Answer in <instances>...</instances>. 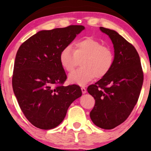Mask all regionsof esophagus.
<instances>
[{
    "mask_svg": "<svg viewBox=\"0 0 151 151\" xmlns=\"http://www.w3.org/2000/svg\"><path fill=\"white\" fill-rule=\"evenodd\" d=\"M81 90H82V93H86V88H85V86H82V87H81Z\"/></svg>",
    "mask_w": 151,
    "mask_h": 151,
    "instance_id": "34e87169",
    "label": "esophagus"
}]
</instances>
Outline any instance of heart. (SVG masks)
<instances>
[{
    "label": "heart",
    "instance_id": "b5f03b06",
    "mask_svg": "<svg viewBox=\"0 0 151 151\" xmlns=\"http://www.w3.org/2000/svg\"><path fill=\"white\" fill-rule=\"evenodd\" d=\"M82 59V67L69 76L71 83L85 84L96 77L102 78L109 73L114 63V53L110 47L104 46L92 38L77 40L71 46L62 49L59 55L60 65L67 72L73 71Z\"/></svg>",
    "mask_w": 151,
    "mask_h": 151
}]
</instances>
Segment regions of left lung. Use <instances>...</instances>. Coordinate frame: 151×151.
I'll list each match as a JSON object with an SVG mask.
<instances>
[{"label": "left lung", "mask_w": 151, "mask_h": 151, "mask_svg": "<svg viewBox=\"0 0 151 151\" xmlns=\"http://www.w3.org/2000/svg\"><path fill=\"white\" fill-rule=\"evenodd\" d=\"M114 47V63L111 71L87 91L95 99L90 117L97 127L112 129L123 123L137 104L144 73L137 50L114 30L100 27Z\"/></svg>", "instance_id": "left-lung-1"}]
</instances>
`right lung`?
I'll return each mask as SVG.
<instances>
[{
	"mask_svg": "<svg viewBox=\"0 0 151 151\" xmlns=\"http://www.w3.org/2000/svg\"><path fill=\"white\" fill-rule=\"evenodd\" d=\"M84 29L82 25H69L40 31L18 49L12 87L24 116L38 129L58 127L71 103L82 96L77 84L63 86L67 75L59 55Z\"/></svg>",
	"mask_w": 151,
	"mask_h": 151,
	"instance_id": "obj_1",
	"label": "right lung"
}]
</instances>
